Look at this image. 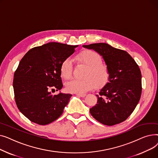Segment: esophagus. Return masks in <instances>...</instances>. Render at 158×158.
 Wrapping results in <instances>:
<instances>
[{
	"instance_id": "esophagus-1",
	"label": "esophagus",
	"mask_w": 158,
	"mask_h": 158,
	"mask_svg": "<svg viewBox=\"0 0 158 158\" xmlns=\"http://www.w3.org/2000/svg\"><path fill=\"white\" fill-rule=\"evenodd\" d=\"M76 95L79 97H85L86 95V94H77Z\"/></svg>"
}]
</instances>
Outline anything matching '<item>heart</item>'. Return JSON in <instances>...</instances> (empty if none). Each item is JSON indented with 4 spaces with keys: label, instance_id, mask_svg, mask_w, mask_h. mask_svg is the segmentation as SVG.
Here are the masks:
<instances>
[{
    "label": "heart",
    "instance_id": "obj_1",
    "mask_svg": "<svg viewBox=\"0 0 158 158\" xmlns=\"http://www.w3.org/2000/svg\"><path fill=\"white\" fill-rule=\"evenodd\" d=\"M76 59L88 66L85 77L80 80L73 79L66 82V89L70 93L84 94L98 86H103L109 82L111 73L108 66L102 63V59L98 52L86 50L77 54ZM73 72V63L70 57H65L60 64V73L64 79L72 77Z\"/></svg>",
    "mask_w": 158,
    "mask_h": 158
}]
</instances>
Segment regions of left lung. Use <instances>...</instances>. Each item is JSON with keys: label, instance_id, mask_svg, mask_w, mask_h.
<instances>
[{"label": "left lung", "instance_id": "obj_1", "mask_svg": "<svg viewBox=\"0 0 158 158\" xmlns=\"http://www.w3.org/2000/svg\"><path fill=\"white\" fill-rule=\"evenodd\" d=\"M102 56L108 66L110 82L101 90L97 104L89 111L106 126L125 121L133 112L142 94V73L138 64L126 51L105 43L83 45Z\"/></svg>", "mask_w": 158, "mask_h": 158}]
</instances>
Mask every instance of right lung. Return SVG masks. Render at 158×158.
I'll return each mask as SVG.
<instances>
[{
	"label": "right lung",
	"instance_id": "obj_1",
	"mask_svg": "<svg viewBox=\"0 0 158 158\" xmlns=\"http://www.w3.org/2000/svg\"><path fill=\"white\" fill-rule=\"evenodd\" d=\"M77 45L51 42L30 49L15 70L13 89L16 106L30 121L47 125L59 118L71 94L53 95L63 87L60 64Z\"/></svg>",
	"mask_w": 158,
	"mask_h": 158
}]
</instances>
